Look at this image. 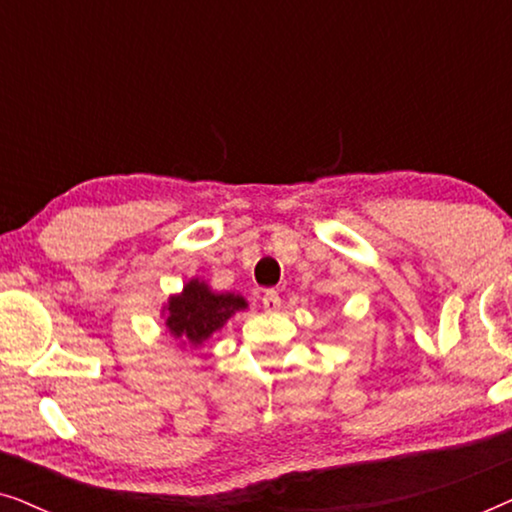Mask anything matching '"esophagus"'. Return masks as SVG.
<instances>
[{
	"label": "esophagus",
	"mask_w": 512,
	"mask_h": 512,
	"mask_svg": "<svg viewBox=\"0 0 512 512\" xmlns=\"http://www.w3.org/2000/svg\"><path fill=\"white\" fill-rule=\"evenodd\" d=\"M279 305H282V298H279L277 291H265L263 293V310L265 312H277Z\"/></svg>",
	"instance_id": "esophagus-1"
}]
</instances>
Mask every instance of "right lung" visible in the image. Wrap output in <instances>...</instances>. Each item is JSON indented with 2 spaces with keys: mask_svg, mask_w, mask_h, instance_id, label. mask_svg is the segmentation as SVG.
<instances>
[{
  "mask_svg": "<svg viewBox=\"0 0 512 512\" xmlns=\"http://www.w3.org/2000/svg\"><path fill=\"white\" fill-rule=\"evenodd\" d=\"M247 310V300L235 293H214L205 282L191 279L184 291L165 305V326L172 338L200 347L209 335L226 324L235 312Z\"/></svg>",
  "mask_w": 512,
  "mask_h": 512,
  "instance_id": "obj_1",
  "label": "right lung"
}]
</instances>
